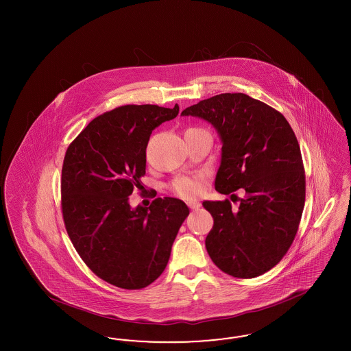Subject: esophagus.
Masks as SVG:
<instances>
[{"mask_svg": "<svg viewBox=\"0 0 351 351\" xmlns=\"http://www.w3.org/2000/svg\"><path fill=\"white\" fill-rule=\"evenodd\" d=\"M186 204H188V207L191 208V210H195V208L201 207V203L197 202V201H189Z\"/></svg>", "mask_w": 351, "mask_h": 351, "instance_id": "esophagus-1", "label": "esophagus"}]
</instances>
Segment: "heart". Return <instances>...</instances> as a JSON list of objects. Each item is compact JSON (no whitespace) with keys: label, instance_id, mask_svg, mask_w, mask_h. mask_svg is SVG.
Wrapping results in <instances>:
<instances>
[{"label":"heart","instance_id":"1","mask_svg":"<svg viewBox=\"0 0 351 351\" xmlns=\"http://www.w3.org/2000/svg\"><path fill=\"white\" fill-rule=\"evenodd\" d=\"M171 189L182 199H189V201L194 199L202 193L203 176L194 175V176L179 178L172 182Z\"/></svg>","mask_w":351,"mask_h":351}]
</instances>
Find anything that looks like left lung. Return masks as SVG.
<instances>
[{
	"label": "left lung",
	"instance_id": "8db88e82",
	"mask_svg": "<svg viewBox=\"0 0 351 351\" xmlns=\"http://www.w3.org/2000/svg\"><path fill=\"white\" fill-rule=\"evenodd\" d=\"M181 114L210 122L221 138L215 189L226 195L245 191L237 210L228 199L203 202L213 217L208 255L229 276L264 274L287 254L305 204V171L293 130L274 108L242 93L204 99Z\"/></svg>",
	"mask_w": 351,
	"mask_h": 351
}]
</instances>
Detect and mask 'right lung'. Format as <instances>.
I'll return each mask as SVG.
<instances>
[{"label": "right lung", "mask_w": 351, "mask_h": 351, "mask_svg": "<svg viewBox=\"0 0 351 351\" xmlns=\"http://www.w3.org/2000/svg\"><path fill=\"white\" fill-rule=\"evenodd\" d=\"M179 114L170 108L123 106L93 119L71 143L62 169L66 233L91 271L116 287L140 289L169 263L172 243L189 215L176 198L131 208L141 189L152 131Z\"/></svg>", "instance_id": "add662e5"}]
</instances>
